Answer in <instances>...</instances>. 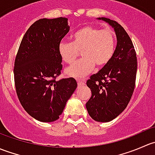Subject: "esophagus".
<instances>
[{
  "instance_id": "34e87169",
  "label": "esophagus",
  "mask_w": 155,
  "mask_h": 155,
  "mask_svg": "<svg viewBox=\"0 0 155 155\" xmlns=\"http://www.w3.org/2000/svg\"><path fill=\"white\" fill-rule=\"evenodd\" d=\"M85 80H79L78 81V85L79 86H83V85H85Z\"/></svg>"
}]
</instances>
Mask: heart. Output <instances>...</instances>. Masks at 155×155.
Returning <instances> with one entry per match:
<instances>
[{
    "label": "heart",
    "mask_w": 155,
    "mask_h": 155,
    "mask_svg": "<svg viewBox=\"0 0 155 155\" xmlns=\"http://www.w3.org/2000/svg\"><path fill=\"white\" fill-rule=\"evenodd\" d=\"M72 43L61 41L58 51L62 61L72 64L82 52V58L66 69L69 76L82 79L87 76L95 65H107L112 58L115 48V37L111 30H101L94 26H85L72 35Z\"/></svg>",
    "instance_id": "b5f03b06"
}]
</instances>
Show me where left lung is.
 Returning <instances> with one entry per match:
<instances>
[{
    "label": "left lung",
    "instance_id": "1",
    "mask_svg": "<svg viewBox=\"0 0 155 155\" xmlns=\"http://www.w3.org/2000/svg\"><path fill=\"white\" fill-rule=\"evenodd\" d=\"M98 19L113 28L117 46L109 63L87 81L91 97L86 103V109L94 121L108 122L118 116L130 101L135 87L137 59L132 41L124 28L105 17Z\"/></svg>",
    "mask_w": 155,
    "mask_h": 155
}]
</instances>
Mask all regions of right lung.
I'll return each instance as SVG.
<instances>
[{
	"mask_svg": "<svg viewBox=\"0 0 155 155\" xmlns=\"http://www.w3.org/2000/svg\"><path fill=\"white\" fill-rule=\"evenodd\" d=\"M68 20L60 17L36 21L25 34L15 57L17 96L25 110L42 122L58 119L77 87L73 78L55 80L62 70L58 48L70 30Z\"/></svg>",
	"mask_w": 155,
	"mask_h": 155,
	"instance_id": "1",
	"label": "right lung"
}]
</instances>
